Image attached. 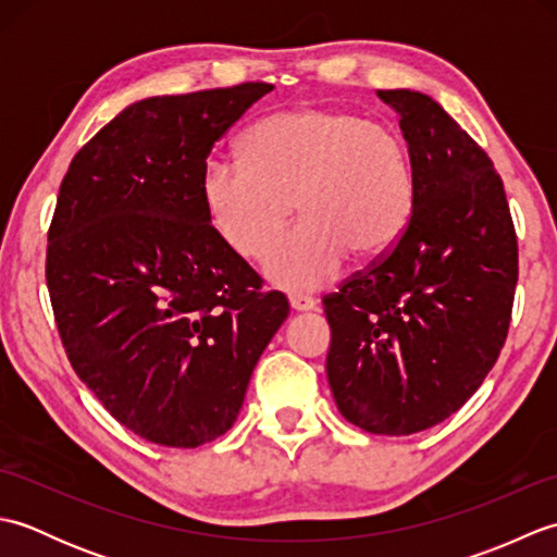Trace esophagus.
<instances>
[{
  "mask_svg": "<svg viewBox=\"0 0 557 557\" xmlns=\"http://www.w3.org/2000/svg\"><path fill=\"white\" fill-rule=\"evenodd\" d=\"M289 306H292V311H297V313L315 311V301L311 297H304V294H292Z\"/></svg>",
  "mask_w": 557,
  "mask_h": 557,
  "instance_id": "1",
  "label": "esophagus"
}]
</instances>
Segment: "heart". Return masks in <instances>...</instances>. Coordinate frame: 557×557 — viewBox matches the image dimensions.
<instances>
[{"label": "heart", "mask_w": 557, "mask_h": 557, "mask_svg": "<svg viewBox=\"0 0 557 557\" xmlns=\"http://www.w3.org/2000/svg\"><path fill=\"white\" fill-rule=\"evenodd\" d=\"M244 158H208L200 194L210 224L232 251L258 258L284 226L293 200L305 220L265 256L282 289L333 280L347 253L385 256L417 206L411 152L393 128L327 108L270 114L246 134Z\"/></svg>", "instance_id": "1"}]
</instances>
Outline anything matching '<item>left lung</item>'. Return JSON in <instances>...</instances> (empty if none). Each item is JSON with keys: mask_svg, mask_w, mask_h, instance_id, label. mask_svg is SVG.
Listing matches in <instances>:
<instances>
[{"mask_svg": "<svg viewBox=\"0 0 557 557\" xmlns=\"http://www.w3.org/2000/svg\"><path fill=\"white\" fill-rule=\"evenodd\" d=\"M399 114L417 180L407 232L381 263L323 299L327 383L349 423L411 435L476 393L505 345L517 234L500 174L419 90H377Z\"/></svg>", "mask_w": 557, "mask_h": 557, "instance_id": "1", "label": "left lung"}]
</instances>
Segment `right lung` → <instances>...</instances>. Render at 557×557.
Returning <instances> with one entry per match:
<instances>
[{
    "label": "right lung",
    "mask_w": 557,
    "mask_h": 557,
    "mask_svg": "<svg viewBox=\"0 0 557 557\" xmlns=\"http://www.w3.org/2000/svg\"><path fill=\"white\" fill-rule=\"evenodd\" d=\"M275 86L128 104L69 164L47 232V289L76 375L128 431L198 447L232 429L289 315L210 224L215 140Z\"/></svg>",
    "instance_id": "add662e5"
}]
</instances>
